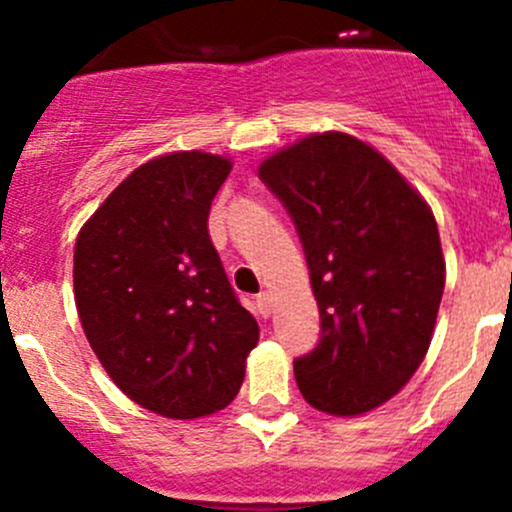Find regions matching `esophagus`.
<instances>
[{"instance_id": "34e87169", "label": "esophagus", "mask_w": 512, "mask_h": 512, "mask_svg": "<svg viewBox=\"0 0 512 512\" xmlns=\"http://www.w3.org/2000/svg\"><path fill=\"white\" fill-rule=\"evenodd\" d=\"M255 304H257V312H260L262 317H270L272 307H275V299H272L270 292H260L255 297Z\"/></svg>"}]
</instances>
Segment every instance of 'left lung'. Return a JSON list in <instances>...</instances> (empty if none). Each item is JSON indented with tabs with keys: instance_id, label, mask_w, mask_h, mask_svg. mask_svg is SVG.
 I'll list each match as a JSON object with an SVG mask.
<instances>
[{
	"instance_id": "obj_1",
	"label": "left lung",
	"mask_w": 512,
	"mask_h": 512,
	"mask_svg": "<svg viewBox=\"0 0 512 512\" xmlns=\"http://www.w3.org/2000/svg\"><path fill=\"white\" fill-rule=\"evenodd\" d=\"M292 218L319 307V342L294 379L319 411L356 416L414 376L433 337L446 265L433 213L381 153L347 133L260 165Z\"/></svg>"
}]
</instances>
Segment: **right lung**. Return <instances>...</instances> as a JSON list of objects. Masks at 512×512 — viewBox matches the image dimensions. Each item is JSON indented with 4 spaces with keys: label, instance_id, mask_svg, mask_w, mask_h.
Here are the masks:
<instances>
[{
    "label": "right lung",
    "instance_id": "add662e5",
    "mask_svg": "<svg viewBox=\"0 0 512 512\" xmlns=\"http://www.w3.org/2000/svg\"><path fill=\"white\" fill-rule=\"evenodd\" d=\"M230 160L170 153L133 170L79 232L76 309L118 389L168 418L225 409L260 339L208 235Z\"/></svg>",
    "mask_w": 512,
    "mask_h": 512
}]
</instances>
